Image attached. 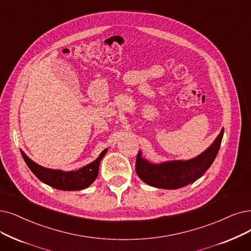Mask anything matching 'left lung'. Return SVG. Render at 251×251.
Wrapping results in <instances>:
<instances>
[{
  "label": "left lung",
  "instance_id": "8db88e82",
  "mask_svg": "<svg viewBox=\"0 0 251 251\" xmlns=\"http://www.w3.org/2000/svg\"><path fill=\"white\" fill-rule=\"evenodd\" d=\"M224 127L219 135L204 152L187 160H168L153 164L142 157L139 151L136 160V173L140 179L153 187L177 189L194 183L201 178L214 162L224 137Z\"/></svg>",
  "mask_w": 251,
  "mask_h": 251
}]
</instances>
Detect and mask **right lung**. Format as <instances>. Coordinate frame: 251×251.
<instances>
[{
    "label": "right lung",
    "mask_w": 251,
    "mask_h": 251,
    "mask_svg": "<svg viewBox=\"0 0 251 251\" xmlns=\"http://www.w3.org/2000/svg\"><path fill=\"white\" fill-rule=\"evenodd\" d=\"M108 149H104L98 156L97 159L91 164H88L76 171H62V170H54L44 168L36 164L29 158L23 150H21L22 155L27 167L35 176L41 181L49 186L54 187L59 190H81L91 185L99 174L100 162L107 153Z\"/></svg>",
    "instance_id": "obj_1"
}]
</instances>
